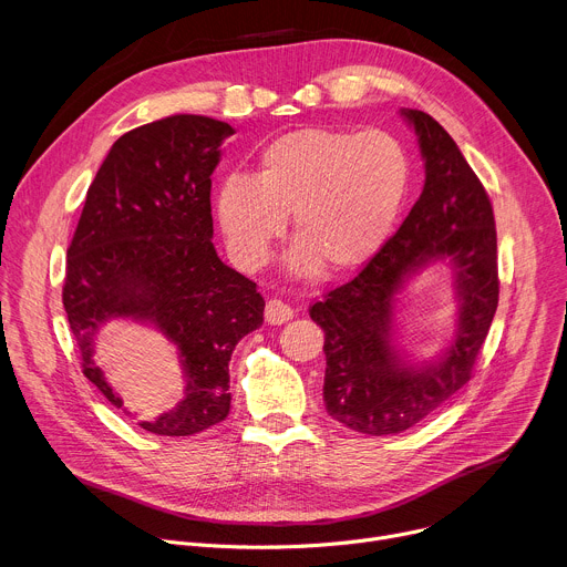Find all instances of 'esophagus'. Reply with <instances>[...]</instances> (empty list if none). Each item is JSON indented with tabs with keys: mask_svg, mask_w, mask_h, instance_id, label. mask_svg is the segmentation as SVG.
Masks as SVG:
<instances>
[{
	"mask_svg": "<svg viewBox=\"0 0 567 567\" xmlns=\"http://www.w3.org/2000/svg\"><path fill=\"white\" fill-rule=\"evenodd\" d=\"M265 318H267V322H271V326H282V322L293 318V309L287 302L274 298L265 307Z\"/></svg>",
	"mask_w": 567,
	"mask_h": 567,
	"instance_id": "34e87169",
	"label": "esophagus"
}]
</instances>
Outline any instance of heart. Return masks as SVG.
<instances>
[{"mask_svg": "<svg viewBox=\"0 0 567 567\" xmlns=\"http://www.w3.org/2000/svg\"><path fill=\"white\" fill-rule=\"evenodd\" d=\"M411 179L406 145L385 130L302 127L271 141L251 177H226L215 213L239 267H265L291 217L298 245L289 267L348 274L385 245Z\"/></svg>", "mask_w": 567, "mask_h": 567, "instance_id": "heart-1", "label": "heart"}]
</instances>
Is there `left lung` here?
I'll return each mask as SVG.
<instances>
[{"mask_svg":"<svg viewBox=\"0 0 567 567\" xmlns=\"http://www.w3.org/2000/svg\"><path fill=\"white\" fill-rule=\"evenodd\" d=\"M401 114L420 136L424 190L377 256L309 307L311 320L326 332V409L330 417L365 435L415 426L471 379L501 291L496 219L487 190L431 114ZM433 259H449L454 267L458 332L440 364L411 369L389 346L393 293Z\"/></svg>","mask_w":567,"mask_h":567,"instance_id":"left-lung-1","label":"left lung"}]
</instances>
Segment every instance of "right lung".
I'll use <instances>...</instances> for the list:
<instances>
[{"label": "right lung", "mask_w": 567, "mask_h": 567, "mask_svg": "<svg viewBox=\"0 0 567 567\" xmlns=\"http://www.w3.org/2000/svg\"><path fill=\"white\" fill-rule=\"evenodd\" d=\"M230 134L228 123L195 114L123 134L87 190L66 249L62 305L80 368L112 406L123 401L92 359L107 320H150L179 350L184 399L138 422L154 435H195L228 415L230 354L262 326L256 282L226 267L210 241V175Z\"/></svg>", "instance_id": "add662e5"}]
</instances>
